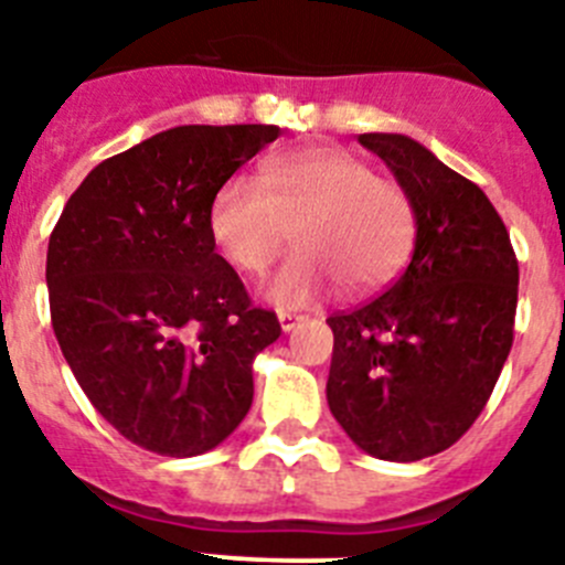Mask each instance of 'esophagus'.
I'll return each instance as SVG.
<instances>
[{
    "label": "esophagus",
    "mask_w": 565,
    "mask_h": 565,
    "mask_svg": "<svg viewBox=\"0 0 565 565\" xmlns=\"http://www.w3.org/2000/svg\"><path fill=\"white\" fill-rule=\"evenodd\" d=\"M277 317H279V328H282L286 333L294 331V328L306 322V317H302V313H291V311H279Z\"/></svg>",
    "instance_id": "obj_1"
}]
</instances>
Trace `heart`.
<instances>
[{
    "label": "heart",
    "mask_w": 565,
    "mask_h": 565,
    "mask_svg": "<svg viewBox=\"0 0 565 565\" xmlns=\"http://www.w3.org/2000/svg\"><path fill=\"white\" fill-rule=\"evenodd\" d=\"M209 237L239 274H263L288 234L297 252L263 294L302 308L337 282L362 294L391 282L411 257L416 212L396 181L339 147H302L266 158L252 178H228L209 203Z\"/></svg>",
    "instance_id": "1"
}]
</instances>
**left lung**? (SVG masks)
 <instances>
[{"instance_id": "left-lung-1", "label": "left lung", "mask_w": 565, "mask_h": 565, "mask_svg": "<svg viewBox=\"0 0 565 565\" xmlns=\"http://www.w3.org/2000/svg\"><path fill=\"white\" fill-rule=\"evenodd\" d=\"M411 194L416 248L371 302L328 317V407L367 456L422 461L487 407L512 348L518 259L501 214L407 135L364 132Z\"/></svg>"}]
</instances>
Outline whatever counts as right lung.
<instances>
[{
    "mask_svg": "<svg viewBox=\"0 0 565 565\" xmlns=\"http://www.w3.org/2000/svg\"><path fill=\"white\" fill-rule=\"evenodd\" d=\"M271 124L158 132L98 163L50 234V319L82 391L149 452L214 450L246 418L252 362L282 333L209 237L212 194Z\"/></svg>",
    "mask_w": 565,
    "mask_h": 565,
    "instance_id": "right-lung-1",
    "label": "right lung"
}]
</instances>
